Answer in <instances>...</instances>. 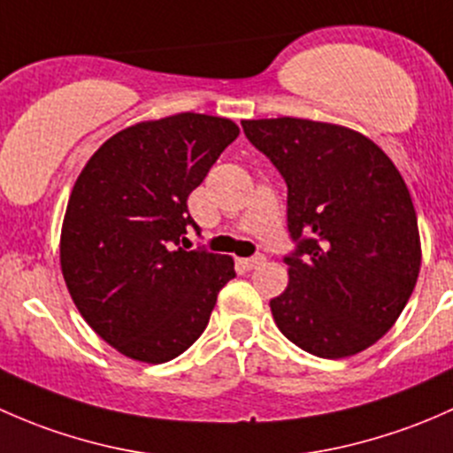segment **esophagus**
<instances>
[{
	"instance_id": "obj_1",
	"label": "esophagus",
	"mask_w": 453,
	"mask_h": 453,
	"mask_svg": "<svg viewBox=\"0 0 453 453\" xmlns=\"http://www.w3.org/2000/svg\"><path fill=\"white\" fill-rule=\"evenodd\" d=\"M265 261V257L264 255H253V257H246V259H240V264L244 265L246 270H253V268H257V265H261Z\"/></svg>"
}]
</instances>
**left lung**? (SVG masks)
<instances>
[{
  "label": "left lung",
  "instance_id": "obj_1",
  "mask_svg": "<svg viewBox=\"0 0 453 453\" xmlns=\"http://www.w3.org/2000/svg\"><path fill=\"white\" fill-rule=\"evenodd\" d=\"M246 139L288 185L286 292L274 323L311 356H356L381 338L421 268L412 198L381 148L344 126L298 118L246 119Z\"/></svg>",
  "mask_w": 453,
  "mask_h": 453
}]
</instances>
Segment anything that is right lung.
<instances>
[{"mask_svg":"<svg viewBox=\"0 0 453 453\" xmlns=\"http://www.w3.org/2000/svg\"><path fill=\"white\" fill-rule=\"evenodd\" d=\"M240 134L225 118L179 113L113 134L88 158L60 235L65 283L88 327L133 360L161 365L200 338L233 259L188 250L189 194Z\"/></svg>","mask_w":453,"mask_h":453,"instance_id":"add662e5","label":"right lung"}]
</instances>
